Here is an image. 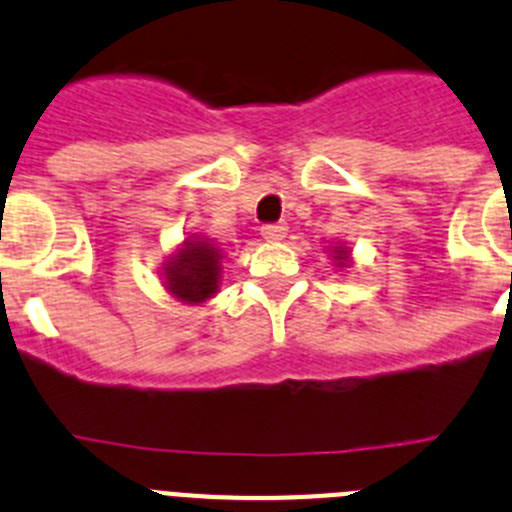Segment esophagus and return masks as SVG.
Wrapping results in <instances>:
<instances>
[{
	"label": "esophagus",
	"mask_w": 512,
	"mask_h": 512,
	"mask_svg": "<svg viewBox=\"0 0 512 512\" xmlns=\"http://www.w3.org/2000/svg\"><path fill=\"white\" fill-rule=\"evenodd\" d=\"M285 232H288L285 224H265V227H262V237H265L267 242H280V239L285 237Z\"/></svg>",
	"instance_id": "obj_1"
}]
</instances>
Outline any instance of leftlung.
I'll list each match as a JSON object with an SVG mask.
<instances>
[{"mask_svg":"<svg viewBox=\"0 0 512 512\" xmlns=\"http://www.w3.org/2000/svg\"><path fill=\"white\" fill-rule=\"evenodd\" d=\"M334 260H336V265L339 267H344V262H347V257H349V250L347 247H334Z\"/></svg>","mask_w":512,"mask_h":512,"instance_id":"1","label":"left lung"}]
</instances>
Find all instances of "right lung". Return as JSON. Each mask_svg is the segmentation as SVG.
<instances>
[{
    "label": "right lung",
    "mask_w": 512,
    "mask_h": 512,
    "mask_svg": "<svg viewBox=\"0 0 512 512\" xmlns=\"http://www.w3.org/2000/svg\"><path fill=\"white\" fill-rule=\"evenodd\" d=\"M219 262L222 250H216L209 239H186L181 250L165 262V288L183 303H204L219 288Z\"/></svg>",
    "instance_id": "obj_1"
}]
</instances>
